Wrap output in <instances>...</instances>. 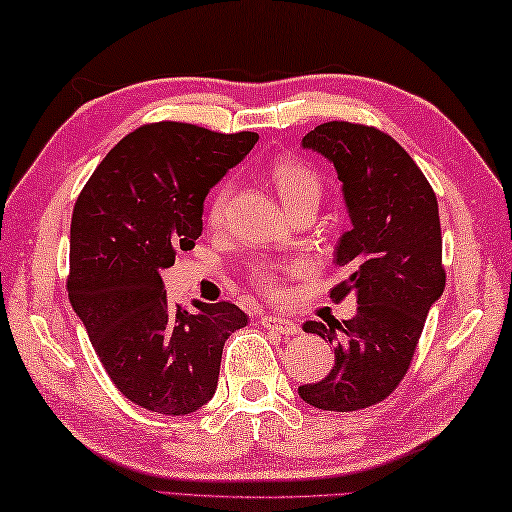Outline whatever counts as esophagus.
<instances>
[{
	"label": "esophagus",
	"instance_id": "34e87169",
	"mask_svg": "<svg viewBox=\"0 0 512 512\" xmlns=\"http://www.w3.org/2000/svg\"><path fill=\"white\" fill-rule=\"evenodd\" d=\"M261 324H263L265 328L276 330V333H281V335H285V337H290V335H297V333H299V326L294 324V321L285 319V317L265 315V317H261Z\"/></svg>",
	"mask_w": 512,
	"mask_h": 512
}]
</instances>
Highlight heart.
Instances as JSON below:
<instances>
[{"label": "heart", "mask_w": 512, "mask_h": 512, "mask_svg": "<svg viewBox=\"0 0 512 512\" xmlns=\"http://www.w3.org/2000/svg\"><path fill=\"white\" fill-rule=\"evenodd\" d=\"M270 179L276 188V193L285 204V209L290 213L297 211L303 204H319L321 191H324V184H321V177L315 168L299 157L283 155L276 157L270 164ZM233 186L229 179H224L211 191L209 200H206V222L211 227H218L224 220V213H227V206L231 200ZM249 279L254 281L258 288L272 292L279 285V270L274 265L263 263L251 267Z\"/></svg>", "instance_id": "obj_1"}]
</instances>
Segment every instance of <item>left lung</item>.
Masks as SVG:
<instances>
[{"label": "left lung", "instance_id": "1", "mask_svg": "<svg viewBox=\"0 0 512 512\" xmlns=\"http://www.w3.org/2000/svg\"><path fill=\"white\" fill-rule=\"evenodd\" d=\"M333 161L353 229L335 261L348 272L330 290L355 292L357 315L303 330L335 344V366L299 396L324 411H357L389 398L414 360L429 308L445 290L441 218L434 188L400 143L373 125L328 121L303 137Z\"/></svg>", "mask_w": 512, "mask_h": 512}]
</instances>
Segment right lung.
<instances>
[{
	"mask_svg": "<svg viewBox=\"0 0 512 512\" xmlns=\"http://www.w3.org/2000/svg\"><path fill=\"white\" fill-rule=\"evenodd\" d=\"M159 121L123 137L96 166L71 213L67 292L114 387L148 411L186 416L213 398L227 337L247 326L236 303L175 306L161 272L202 233L204 197L254 148Z\"/></svg>",
	"mask_w": 512,
	"mask_h": 512,
	"instance_id": "1",
	"label": "right lung"
}]
</instances>
